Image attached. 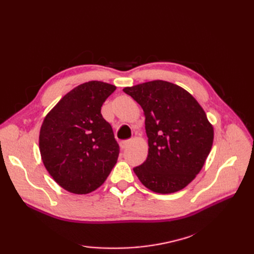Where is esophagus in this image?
Here are the masks:
<instances>
[{
  "label": "esophagus",
  "mask_w": 254,
  "mask_h": 254,
  "mask_svg": "<svg viewBox=\"0 0 254 254\" xmlns=\"http://www.w3.org/2000/svg\"><path fill=\"white\" fill-rule=\"evenodd\" d=\"M130 143H131V140H127V141H122L121 143H120V147H121V149H125V148H127L128 146L130 145Z\"/></svg>",
  "instance_id": "1"
}]
</instances>
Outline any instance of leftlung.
I'll list each match as a JSON object with an SVG mask.
<instances>
[{
	"instance_id": "obj_1",
	"label": "left lung",
	"mask_w": 254,
	"mask_h": 254,
	"mask_svg": "<svg viewBox=\"0 0 254 254\" xmlns=\"http://www.w3.org/2000/svg\"><path fill=\"white\" fill-rule=\"evenodd\" d=\"M145 115L148 156L133 168L144 187L159 194L186 188L211 151L214 129L202 107L187 90L164 80L123 89Z\"/></svg>"
}]
</instances>
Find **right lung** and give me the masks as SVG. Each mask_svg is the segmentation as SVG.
Instances as JSON below:
<instances>
[{"mask_svg":"<svg viewBox=\"0 0 254 254\" xmlns=\"http://www.w3.org/2000/svg\"><path fill=\"white\" fill-rule=\"evenodd\" d=\"M115 89L97 80L79 84L44 118L39 134L42 162L53 179L70 193L95 190L117 163L119 144L101 113Z\"/></svg>","mask_w":254,"mask_h":254,"instance_id":"add662e5","label":"right lung"}]
</instances>
